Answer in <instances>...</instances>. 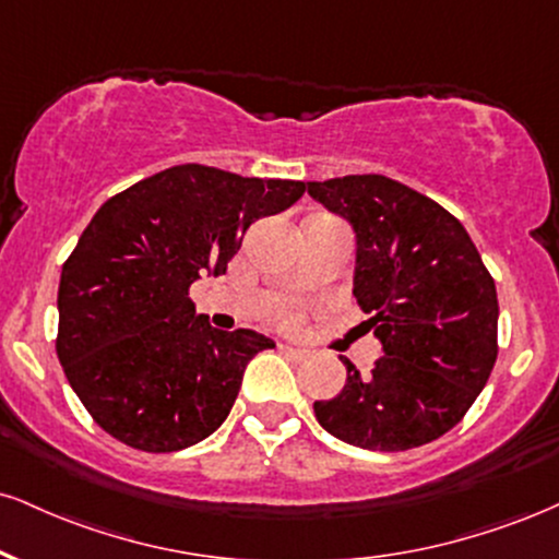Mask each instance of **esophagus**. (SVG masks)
<instances>
[{
  "instance_id": "1",
  "label": "esophagus",
  "mask_w": 559,
  "mask_h": 559,
  "mask_svg": "<svg viewBox=\"0 0 559 559\" xmlns=\"http://www.w3.org/2000/svg\"><path fill=\"white\" fill-rule=\"evenodd\" d=\"M278 352L286 356V359H292V361H305L307 359V352L305 348H299V346H292V344H281L278 346Z\"/></svg>"
}]
</instances>
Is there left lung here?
<instances>
[{"instance_id": "left-lung-1", "label": "left lung", "mask_w": 559, "mask_h": 559, "mask_svg": "<svg viewBox=\"0 0 559 559\" xmlns=\"http://www.w3.org/2000/svg\"><path fill=\"white\" fill-rule=\"evenodd\" d=\"M307 190L354 226V297L385 352L367 374L344 359V390L314 401V416L356 448L427 445L459 425L492 374L495 278L461 221L401 181L352 174Z\"/></svg>"}]
</instances>
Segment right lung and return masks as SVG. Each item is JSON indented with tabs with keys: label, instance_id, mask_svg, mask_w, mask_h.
<instances>
[{
	"label": "right lung",
	"instance_id": "right-lung-1",
	"mask_svg": "<svg viewBox=\"0 0 559 559\" xmlns=\"http://www.w3.org/2000/svg\"><path fill=\"white\" fill-rule=\"evenodd\" d=\"M305 190L181 164L98 207L62 267L57 356L104 432L174 453L224 425L250 359L275 344L194 318L190 286L224 275L247 228Z\"/></svg>",
	"mask_w": 559,
	"mask_h": 559
}]
</instances>
